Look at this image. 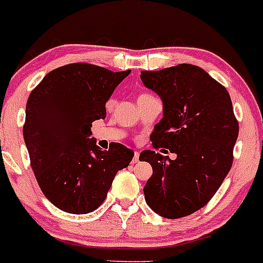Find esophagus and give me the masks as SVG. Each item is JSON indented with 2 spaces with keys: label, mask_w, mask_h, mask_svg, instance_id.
<instances>
[{
  "label": "esophagus",
  "mask_w": 263,
  "mask_h": 263,
  "mask_svg": "<svg viewBox=\"0 0 263 263\" xmlns=\"http://www.w3.org/2000/svg\"><path fill=\"white\" fill-rule=\"evenodd\" d=\"M138 158H140V152L135 151V156H134V158H132V163H137Z\"/></svg>",
  "instance_id": "1"
}]
</instances>
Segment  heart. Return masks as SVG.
<instances>
[{"label":"heart","mask_w":263,"mask_h":263,"mask_svg":"<svg viewBox=\"0 0 263 263\" xmlns=\"http://www.w3.org/2000/svg\"><path fill=\"white\" fill-rule=\"evenodd\" d=\"M143 95H148V93H143ZM115 103H116V102H115V100L109 101V102L107 103V108H112V107H114Z\"/></svg>","instance_id":"heart-1"}]
</instances>
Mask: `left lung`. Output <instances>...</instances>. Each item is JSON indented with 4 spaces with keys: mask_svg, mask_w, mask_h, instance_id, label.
Wrapping results in <instances>:
<instances>
[{
    "mask_svg": "<svg viewBox=\"0 0 263 263\" xmlns=\"http://www.w3.org/2000/svg\"><path fill=\"white\" fill-rule=\"evenodd\" d=\"M141 80L163 103L152 145L177 155L171 160L151 149L141 152L140 161L154 171L143 187L145 200L170 220L192 215L211 200L232 166L238 122L231 97L206 71L189 63L142 71Z\"/></svg>",
    "mask_w": 263,
    "mask_h": 263,
    "instance_id": "1",
    "label": "left lung"
}]
</instances>
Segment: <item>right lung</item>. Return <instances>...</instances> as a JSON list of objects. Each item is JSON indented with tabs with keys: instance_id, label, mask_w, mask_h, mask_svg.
<instances>
[{
	"instance_id": "right-lung-1",
	"label": "right lung",
	"mask_w": 263,
	"mask_h": 263,
	"mask_svg": "<svg viewBox=\"0 0 263 263\" xmlns=\"http://www.w3.org/2000/svg\"><path fill=\"white\" fill-rule=\"evenodd\" d=\"M129 73L70 63L48 72L31 92L25 143L40 189L57 209L73 215L99 209L115 176L134 158L121 143L102 151L89 138L92 122L106 117V102Z\"/></svg>"
}]
</instances>
